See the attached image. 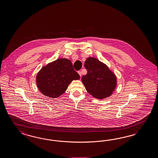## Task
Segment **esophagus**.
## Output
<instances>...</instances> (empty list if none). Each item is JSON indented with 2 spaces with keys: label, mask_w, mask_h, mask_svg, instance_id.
<instances>
[{
  "label": "esophagus",
  "mask_w": 158,
  "mask_h": 158,
  "mask_svg": "<svg viewBox=\"0 0 158 158\" xmlns=\"http://www.w3.org/2000/svg\"><path fill=\"white\" fill-rule=\"evenodd\" d=\"M78 73L79 74V75H80V76L81 77V76H82V73H81V72H80V71H79V72H78Z\"/></svg>",
  "instance_id": "1"
}]
</instances>
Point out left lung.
I'll list each match as a JSON object with an SVG mask.
<instances>
[{"label": "left lung", "instance_id": "1", "mask_svg": "<svg viewBox=\"0 0 158 158\" xmlns=\"http://www.w3.org/2000/svg\"><path fill=\"white\" fill-rule=\"evenodd\" d=\"M84 66L87 74L82 77L86 90L93 97L103 99L110 97L117 86V77L108 66L94 57H88Z\"/></svg>", "mask_w": 158, "mask_h": 158}]
</instances>
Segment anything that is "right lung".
I'll use <instances>...</instances> for the list:
<instances>
[{
	"mask_svg": "<svg viewBox=\"0 0 158 158\" xmlns=\"http://www.w3.org/2000/svg\"><path fill=\"white\" fill-rule=\"evenodd\" d=\"M80 78L70 60L59 58L41 68L36 76V80L41 93L54 99L65 92L73 80Z\"/></svg>",
	"mask_w": 158,
	"mask_h": 158,
	"instance_id": "1",
	"label": "right lung"
}]
</instances>
